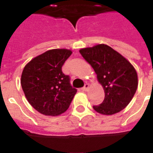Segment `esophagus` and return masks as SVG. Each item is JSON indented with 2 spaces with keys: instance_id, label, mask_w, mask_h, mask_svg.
<instances>
[{
  "instance_id": "obj_1",
  "label": "esophagus",
  "mask_w": 153,
  "mask_h": 153,
  "mask_svg": "<svg viewBox=\"0 0 153 153\" xmlns=\"http://www.w3.org/2000/svg\"><path fill=\"white\" fill-rule=\"evenodd\" d=\"M88 88H89V84L86 83L85 84V86H84L82 89V91H87V90H88Z\"/></svg>"
}]
</instances>
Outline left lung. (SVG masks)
<instances>
[{
	"instance_id": "8db88e82",
	"label": "left lung",
	"mask_w": 153,
	"mask_h": 153,
	"mask_svg": "<svg viewBox=\"0 0 153 153\" xmlns=\"http://www.w3.org/2000/svg\"><path fill=\"white\" fill-rule=\"evenodd\" d=\"M79 52L93 67L104 89V100L94 105V109L104 115H112L125 109L138 86L137 74L133 65L105 44L82 48Z\"/></svg>"
}]
</instances>
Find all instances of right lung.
I'll list each match as a JSON object with an SVG mask.
<instances>
[{"label": "right lung", "mask_w": 153, "mask_h": 153, "mask_svg": "<svg viewBox=\"0 0 153 153\" xmlns=\"http://www.w3.org/2000/svg\"><path fill=\"white\" fill-rule=\"evenodd\" d=\"M67 49H52L32 59L23 70L21 86L27 100L35 109L47 116L64 113L77 90L62 67L71 55Z\"/></svg>", "instance_id": "obj_1"}]
</instances>
